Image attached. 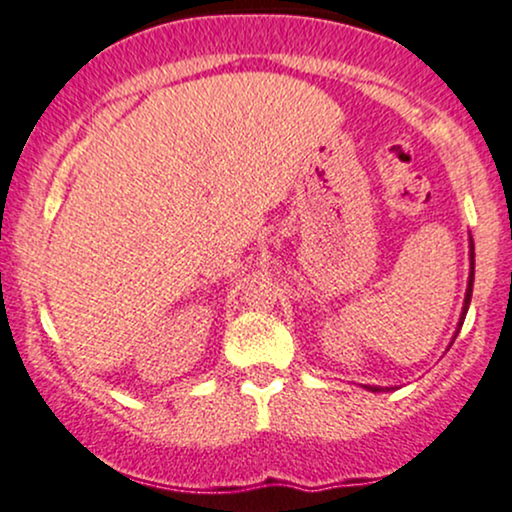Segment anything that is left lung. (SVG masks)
<instances>
[{"label":"left lung","instance_id":"left-lung-1","mask_svg":"<svg viewBox=\"0 0 512 512\" xmlns=\"http://www.w3.org/2000/svg\"><path fill=\"white\" fill-rule=\"evenodd\" d=\"M469 261H472V268H469V280H467V292H464V304H462V314H459V321H457V331H455V336H452V341H455L457 338V333H459V329H462V324H464V317H467V309H469V302H472V287H474V241H472V237H469ZM452 341H450V346H452ZM365 389L367 392H389V387H372V384H365Z\"/></svg>","mask_w":512,"mask_h":512}]
</instances>
